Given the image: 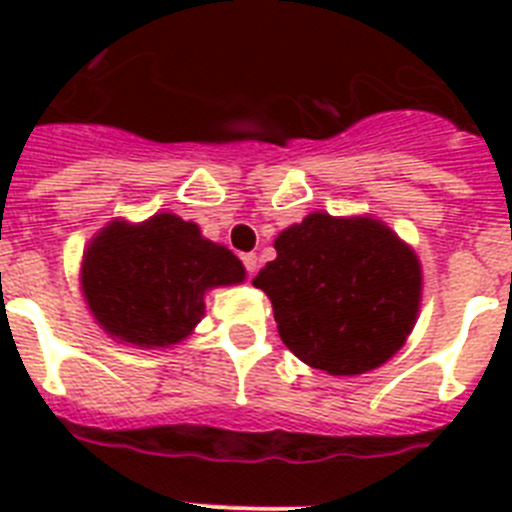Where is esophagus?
<instances>
[{
	"instance_id": "1",
	"label": "esophagus",
	"mask_w": 512,
	"mask_h": 512,
	"mask_svg": "<svg viewBox=\"0 0 512 512\" xmlns=\"http://www.w3.org/2000/svg\"><path fill=\"white\" fill-rule=\"evenodd\" d=\"M243 266L248 269V274H256V269H259V256L256 253H243Z\"/></svg>"
}]
</instances>
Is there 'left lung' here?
<instances>
[{"mask_svg": "<svg viewBox=\"0 0 512 512\" xmlns=\"http://www.w3.org/2000/svg\"><path fill=\"white\" fill-rule=\"evenodd\" d=\"M253 279L274 307L284 346L333 377L390 361L413 333L423 271L413 248L372 215L312 212L274 241Z\"/></svg>", "mask_w": 512, "mask_h": 512, "instance_id": "8db88e82", "label": "left lung"}]
</instances>
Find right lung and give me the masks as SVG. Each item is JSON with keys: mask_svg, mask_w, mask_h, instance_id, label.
<instances>
[{"mask_svg": "<svg viewBox=\"0 0 512 512\" xmlns=\"http://www.w3.org/2000/svg\"><path fill=\"white\" fill-rule=\"evenodd\" d=\"M246 279L230 248L174 212L143 223L115 217L81 256L79 284L99 328L117 343L169 348L205 318V295Z\"/></svg>", "mask_w": 512, "mask_h": 512, "instance_id": "obj_1", "label": "right lung"}]
</instances>
